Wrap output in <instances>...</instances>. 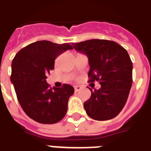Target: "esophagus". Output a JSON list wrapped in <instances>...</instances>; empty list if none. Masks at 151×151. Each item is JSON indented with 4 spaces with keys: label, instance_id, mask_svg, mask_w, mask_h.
<instances>
[{
    "label": "esophagus",
    "instance_id": "1",
    "mask_svg": "<svg viewBox=\"0 0 151 151\" xmlns=\"http://www.w3.org/2000/svg\"><path fill=\"white\" fill-rule=\"evenodd\" d=\"M81 89V86H75L74 87V90H75V92H78Z\"/></svg>",
    "mask_w": 151,
    "mask_h": 151
}]
</instances>
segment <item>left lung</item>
Here are the masks:
<instances>
[{"label":"left lung","mask_w":151,"mask_h":151,"mask_svg":"<svg viewBox=\"0 0 151 151\" xmlns=\"http://www.w3.org/2000/svg\"><path fill=\"white\" fill-rule=\"evenodd\" d=\"M88 57V82L99 81L101 88L92 91L84 107L88 116L103 121L115 118L122 111L133 83V63L119 44L106 40H90L72 43Z\"/></svg>","instance_id":"left-lung-1"}]
</instances>
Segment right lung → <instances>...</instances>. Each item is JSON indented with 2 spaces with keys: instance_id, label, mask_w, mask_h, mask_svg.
<instances>
[{
  "instance_id": "1",
  "label": "right lung",
  "mask_w": 151,
  "mask_h": 151,
  "mask_svg": "<svg viewBox=\"0 0 151 151\" xmlns=\"http://www.w3.org/2000/svg\"><path fill=\"white\" fill-rule=\"evenodd\" d=\"M73 47L42 40L19 50L12 63L11 81L23 111L42 124L60 122L67 111L69 98L74 92L70 84L51 88L46 76L54 69L55 59Z\"/></svg>"
}]
</instances>
